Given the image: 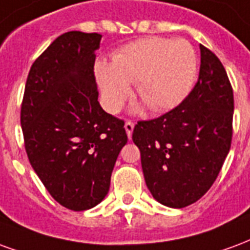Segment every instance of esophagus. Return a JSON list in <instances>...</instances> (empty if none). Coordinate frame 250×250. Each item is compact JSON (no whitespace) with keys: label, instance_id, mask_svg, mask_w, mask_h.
<instances>
[{"label":"esophagus","instance_id":"34e87169","mask_svg":"<svg viewBox=\"0 0 250 250\" xmlns=\"http://www.w3.org/2000/svg\"><path fill=\"white\" fill-rule=\"evenodd\" d=\"M133 127H134V124H133L132 121H129V120H127L126 123H125V130H126V134L129 138H132Z\"/></svg>","mask_w":250,"mask_h":250}]
</instances>
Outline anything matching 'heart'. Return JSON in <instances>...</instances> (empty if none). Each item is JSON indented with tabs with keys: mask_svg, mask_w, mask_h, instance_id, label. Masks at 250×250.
I'll use <instances>...</instances> for the list:
<instances>
[{
	"mask_svg": "<svg viewBox=\"0 0 250 250\" xmlns=\"http://www.w3.org/2000/svg\"><path fill=\"white\" fill-rule=\"evenodd\" d=\"M196 72L192 45L161 37L137 40L120 49L112 65H96L104 105L110 113H117L130 96L129 83H134L137 96L152 112L170 110L190 92Z\"/></svg>",
	"mask_w": 250,
	"mask_h": 250,
	"instance_id": "1",
	"label": "heart"
}]
</instances>
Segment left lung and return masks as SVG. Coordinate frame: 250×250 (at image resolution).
Returning a JSON list of instances; mask_svg holds the SVG:
<instances>
[{
  "label": "left lung",
  "instance_id": "left-lung-1",
  "mask_svg": "<svg viewBox=\"0 0 250 250\" xmlns=\"http://www.w3.org/2000/svg\"><path fill=\"white\" fill-rule=\"evenodd\" d=\"M200 50L192 92L172 110L133 129L147 189L169 208L188 207L210 189L232 144V85L217 56L204 45Z\"/></svg>",
  "mask_w": 250,
  "mask_h": 250
}]
</instances>
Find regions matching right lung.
Wrapping results in <instances>:
<instances>
[{"label": "right lung", "mask_w": 250, "mask_h": 250, "mask_svg": "<svg viewBox=\"0 0 250 250\" xmlns=\"http://www.w3.org/2000/svg\"><path fill=\"white\" fill-rule=\"evenodd\" d=\"M98 33L67 32L33 62L21 126L29 163L56 201L81 212L109 192L120 150L127 143L124 120L100 106L94 77Z\"/></svg>", "instance_id": "1"}]
</instances>
